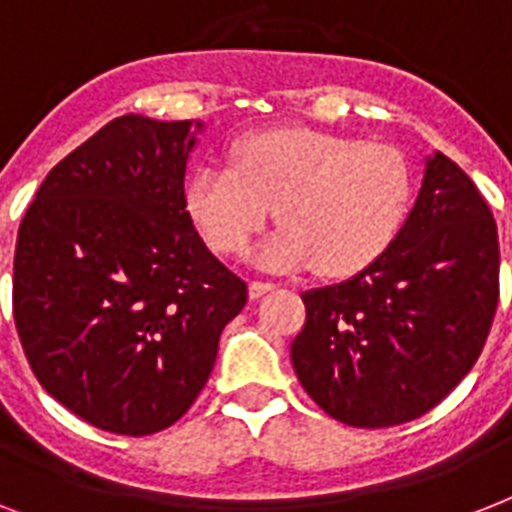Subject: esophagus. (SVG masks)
<instances>
[{
	"instance_id": "obj_1",
	"label": "esophagus",
	"mask_w": 512,
	"mask_h": 512,
	"mask_svg": "<svg viewBox=\"0 0 512 512\" xmlns=\"http://www.w3.org/2000/svg\"><path fill=\"white\" fill-rule=\"evenodd\" d=\"M273 287H276V284H271V281H257V279L249 281V297H252V300H257V297L268 295Z\"/></svg>"
}]
</instances>
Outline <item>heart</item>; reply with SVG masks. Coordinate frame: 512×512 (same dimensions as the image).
<instances>
[{
    "mask_svg": "<svg viewBox=\"0 0 512 512\" xmlns=\"http://www.w3.org/2000/svg\"><path fill=\"white\" fill-rule=\"evenodd\" d=\"M414 193V164L401 148L289 127L241 140L233 164L196 167L185 207L225 257L241 255L276 212L281 225L257 249V263L271 271L313 265L345 279L393 247Z\"/></svg>",
    "mask_w": 512,
    "mask_h": 512,
    "instance_id": "b5f03b06",
    "label": "heart"
}]
</instances>
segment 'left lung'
I'll use <instances>...</instances> for the list:
<instances>
[{
  "label": "left lung",
  "instance_id": "obj_1",
  "mask_svg": "<svg viewBox=\"0 0 512 512\" xmlns=\"http://www.w3.org/2000/svg\"><path fill=\"white\" fill-rule=\"evenodd\" d=\"M500 300V241L476 183L425 162L404 231L348 281L305 292L292 366L305 393L353 428L417 420L473 369Z\"/></svg>",
  "mask_w": 512,
  "mask_h": 512
}]
</instances>
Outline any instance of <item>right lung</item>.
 Here are the masks:
<instances>
[{
	"label": "right lung",
	"instance_id": "add662e5",
	"mask_svg": "<svg viewBox=\"0 0 512 512\" xmlns=\"http://www.w3.org/2000/svg\"><path fill=\"white\" fill-rule=\"evenodd\" d=\"M201 122L127 114L58 162L20 220L12 313L36 380L119 436L183 417L247 284L185 207Z\"/></svg>",
	"mask_w": 512,
	"mask_h": 512
}]
</instances>
